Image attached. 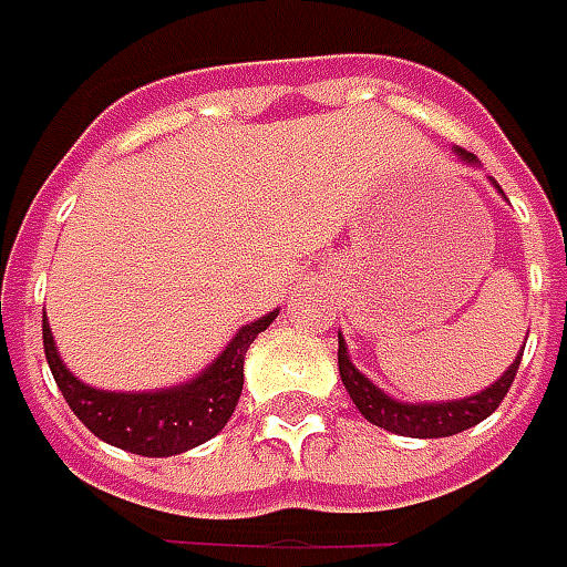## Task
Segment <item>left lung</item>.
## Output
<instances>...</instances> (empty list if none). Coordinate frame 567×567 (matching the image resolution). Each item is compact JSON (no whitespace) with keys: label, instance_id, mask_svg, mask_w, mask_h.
Instances as JSON below:
<instances>
[{"label":"left lung","instance_id":"1","mask_svg":"<svg viewBox=\"0 0 567 567\" xmlns=\"http://www.w3.org/2000/svg\"><path fill=\"white\" fill-rule=\"evenodd\" d=\"M455 153H458L461 163H467V166L477 163V156L467 153V150H455ZM493 185H496V182H493ZM498 194H502V187H498ZM520 354H524V351H517V358L512 361V367H508L496 382H489L483 392H477V395L452 401H399L392 399L389 392H382L380 385H373V380H367L361 370L351 363V358H348V344H344L342 332H339V373H342L344 389H348V395L354 401V408H358L370 423H377V426L395 433V436H411V440H442V436H455V433H464V430L477 426L480 420L489 417L498 404H502V399L508 395L512 382H515Z\"/></svg>","mask_w":567,"mask_h":567}]
</instances>
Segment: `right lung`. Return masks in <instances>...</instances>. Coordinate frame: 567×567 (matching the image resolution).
Returning <instances> with one entry per match:
<instances>
[{
  "label": "right lung",
  "mask_w": 567,
  "mask_h": 567,
  "mask_svg": "<svg viewBox=\"0 0 567 567\" xmlns=\"http://www.w3.org/2000/svg\"><path fill=\"white\" fill-rule=\"evenodd\" d=\"M276 317L279 310H269L260 320L241 326L223 348V354L206 363L197 377L153 392H109L78 380L59 358L47 313L43 348L59 392L93 436L144 458H168L204 445L228 423L241 399L247 348Z\"/></svg>",
  "instance_id": "add662e5"
}]
</instances>
